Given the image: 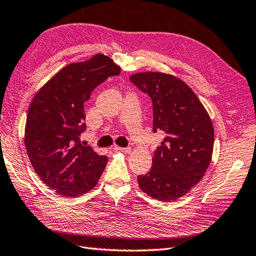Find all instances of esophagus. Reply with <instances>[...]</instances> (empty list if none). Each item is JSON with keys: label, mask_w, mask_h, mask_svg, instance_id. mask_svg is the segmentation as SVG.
I'll return each mask as SVG.
<instances>
[{"label": "esophagus", "mask_w": 256, "mask_h": 256, "mask_svg": "<svg viewBox=\"0 0 256 256\" xmlns=\"http://www.w3.org/2000/svg\"><path fill=\"white\" fill-rule=\"evenodd\" d=\"M116 152H126V154H130V152H132V149L126 147V148H123V147H119V146H114V148Z\"/></svg>", "instance_id": "obj_1"}]
</instances>
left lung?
<instances>
[{"label": "left lung", "mask_w": 256, "mask_h": 256, "mask_svg": "<svg viewBox=\"0 0 256 256\" xmlns=\"http://www.w3.org/2000/svg\"><path fill=\"white\" fill-rule=\"evenodd\" d=\"M130 80L152 98L154 132L166 133L154 152L152 168L137 182L152 198L175 201L198 184L212 160L211 118L194 92L178 76L147 71L130 74Z\"/></svg>", "instance_id": "8db88e82"}]
</instances>
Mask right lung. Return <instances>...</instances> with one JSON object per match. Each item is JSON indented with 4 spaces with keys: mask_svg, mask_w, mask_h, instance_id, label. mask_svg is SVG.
Masks as SVG:
<instances>
[{
    "mask_svg": "<svg viewBox=\"0 0 256 256\" xmlns=\"http://www.w3.org/2000/svg\"><path fill=\"white\" fill-rule=\"evenodd\" d=\"M121 68L111 58L96 54L64 66L32 98L24 128V146L38 178L56 194L71 198L93 189L108 158L78 135L85 128L84 102L94 88Z\"/></svg>",
    "mask_w": 256,
    "mask_h": 256,
    "instance_id": "right-lung-1",
    "label": "right lung"
}]
</instances>
